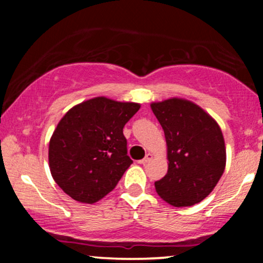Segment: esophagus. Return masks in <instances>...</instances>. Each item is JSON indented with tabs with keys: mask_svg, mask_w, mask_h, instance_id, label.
<instances>
[{
	"mask_svg": "<svg viewBox=\"0 0 263 263\" xmlns=\"http://www.w3.org/2000/svg\"><path fill=\"white\" fill-rule=\"evenodd\" d=\"M152 158H153L152 153H147L146 157H144L143 159H141V161H138V163H140V164H146V163H148Z\"/></svg>",
	"mask_w": 263,
	"mask_h": 263,
	"instance_id": "obj_1",
	"label": "esophagus"
}]
</instances>
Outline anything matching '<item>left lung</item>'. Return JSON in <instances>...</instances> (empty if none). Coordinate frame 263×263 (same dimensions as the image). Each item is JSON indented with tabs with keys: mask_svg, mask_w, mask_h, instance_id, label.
Instances as JSON below:
<instances>
[{
	"mask_svg": "<svg viewBox=\"0 0 263 263\" xmlns=\"http://www.w3.org/2000/svg\"><path fill=\"white\" fill-rule=\"evenodd\" d=\"M167 142L168 172L155 183L163 200L176 208L200 203L224 173L226 148L218 122L182 98L152 102Z\"/></svg>",
	"mask_w": 263,
	"mask_h": 263,
	"instance_id": "left-lung-1",
	"label": "left lung"
}]
</instances>
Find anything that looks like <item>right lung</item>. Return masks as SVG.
Here are the masks:
<instances>
[{
	"instance_id": "obj_1",
	"label": "right lung",
	"mask_w": 263,
	"mask_h": 263,
	"mask_svg": "<svg viewBox=\"0 0 263 263\" xmlns=\"http://www.w3.org/2000/svg\"><path fill=\"white\" fill-rule=\"evenodd\" d=\"M137 102L98 96L75 105L62 117L49 141V170L65 194L93 204L106 197L132 164L123 136Z\"/></svg>"
}]
</instances>
